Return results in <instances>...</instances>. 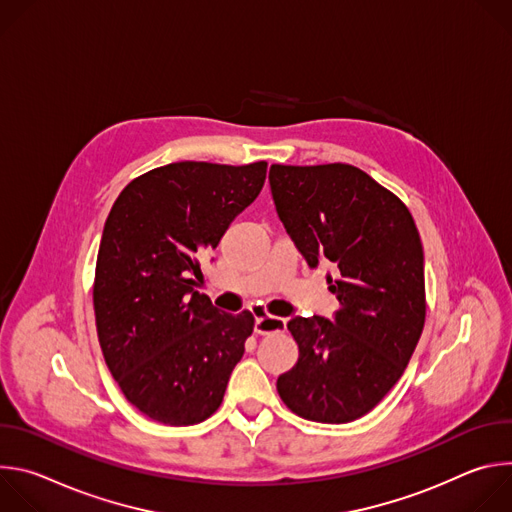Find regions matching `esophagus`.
<instances>
[{"instance_id":"34e87169","label":"esophagus","mask_w":512,"mask_h":512,"mask_svg":"<svg viewBox=\"0 0 512 512\" xmlns=\"http://www.w3.org/2000/svg\"><path fill=\"white\" fill-rule=\"evenodd\" d=\"M285 330V320L277 316H257L255 318V332L257 334H273V332H283Z\"/></svg>"}]
</instances>
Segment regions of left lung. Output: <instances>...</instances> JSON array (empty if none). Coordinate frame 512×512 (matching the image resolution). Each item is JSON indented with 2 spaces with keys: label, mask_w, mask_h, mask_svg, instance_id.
Returning <instances> with one entry per match:
<instances>
[{
  "label": "left lung",
  "mask_w": 512,
  "mask_h": 512,
  "mask_svg": "<svg viewBox=\"0 0 512 512\" xmlns=\"http://www.w3.org/2000/svg\"><path fill=\"white\" fill-rule=\"evenodd\" d=\"M281 223L310 267L328 259L332 320L296 316L300 348L277 393L296 415L348 423L375 409L407 369L425 324L423 247L409 208L350 164L269 170Z\"/></svg>",
  "instance_id": "left-lung-1"
}]
</instances>
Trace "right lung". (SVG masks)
I'll use <instances>...</instances> for the list:
<instances>
[{
	"mask_svg": "<svg viewBox=\"0 0 512 512\" xmlns=\"http://www.w3.org/2000/svg\"><path fill=\"white\" fill-rule=\"evenodd\" d=\"M267 162H176L131 180L101 237L93 306L99 344L125 399L164 425H194L223 403L253 334L194 291L200 257L261 192Z\"/></svg>",
	"mask_w": 512,
	"mask_h": 512,
	"instance_id": "add662e5",
	"label": "right lung"
}]
</instances>
